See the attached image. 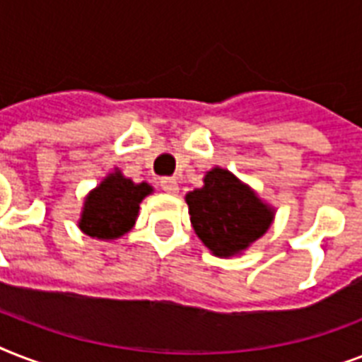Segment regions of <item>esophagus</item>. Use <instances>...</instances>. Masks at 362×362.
Here are the masks:
<instances>
[{
    "mask_svg": "<svg viewBox=\"0 0 362 362\" xmlns=\"http://www.w3.org/2000/svg\"><path fill=\"white\" fill-rule=\"evenodd\" d=\"M159 186H161V189H163L165 193H170V195H176V193H178V182H176L175 178H161Z\"/></svg>",
    "mask_w": 362,
    "mask_h": 362,
    "instance_id": "34e87169",
    "label": "esophagus"
}]
</instances>
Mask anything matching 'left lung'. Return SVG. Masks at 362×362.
I'll return each mask as SVG.
<instances>
[{
  "mask_svg": "<svg viewBox=\"0 0 362 362\" xmlns=\"http://www.w3.org/2000/svg\"><path fill=\"white\" fill-rule=\"evenodd\" d=\"M186 203L197 237L218 257L244 252L263 237L274 220L272 206L220 167L204 175V186L187 193Z\"/></svg>",
  "mask_w": 362,
  "mask_h": 362,
  "instance_id": "1",
  "label": "left lung"
}]
</instances>
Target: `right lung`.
I'll use <instances>...</instances> for the list:
<instances>
[{
	"mask_svg": "<svg viewBox=\"0 0 362 362\" xmlns=\"http://www.w3.org/2000/svg\"><path fill=\"white\" fill-rule=\"evenodd\" d=\"M152 192L150 184H135L116 169L88 193L78 221L81 231L99 240L120 238L135 226L139 204Z\"/></svg>",
	"mask_w": 362,
	"mask_h": 362,
	"instance_id": "obj_1",
	"label": "right lung"
}]
</instances>
